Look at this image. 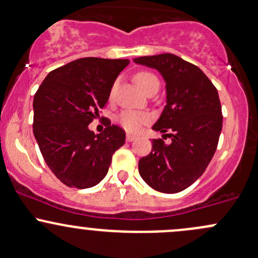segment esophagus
<instances>
[{
  "mask_svg": "<svg viewBox=\"0 0 258 258\" xmlns=\"http://www.w3.org/2000/svg\"><path fill=\"white\" fill-rule=\"evenodd\" d=\"M134 140H137V137H135V135L126 134V141H134Z\"/></svg>",
  "mask_w": 258,
  "mask_h": 258,
  "instance_id": "34e87169",
  "label": "esophagus"
}]
</instances>
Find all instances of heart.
Returning <instances> with one entry per match:
<instances>
[{
    "label": "heart",
    "instance_id": "b5f03b06",
    "mask_svg": "<svg viewBox=\"0 0 258 258\" xmlns=\"http://www.w3.org/2000/svg\"><path fill=\"white\" fill-rule=\"evenodd\" d=\"M135 84L140 87L141 91L146 92L149 88L157 86L159 87V79L154 74L148 71H140L134 76ZM151 120V115L145 112H137V110H124L118 117V121L124 129L130 133H137L141 126L148 124Z\"/></svg>",
    "mask_w": 258,
    "mask_h": 258
}]
</instances>
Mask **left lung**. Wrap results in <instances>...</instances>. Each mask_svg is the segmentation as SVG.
I'll return each mask as SVG.
<instances>
[{
	"instance_id": "left-lung-1",
	"label": "left lung",
	"mask_w": 258,
	"mask_h": 258,
	"mask_svg": "<svg viewBox=\"0 0 258 258\" xmlns=\"http://www.w3.org/2000/svg\"><path fill=\"white\" fill-rule=\"evenodd\" d=\"M134 62L156 69L166 82V106L152 129L170 144L152 140L139 161L141 178L155 190L177 193L203 174L217 150L223 115L218 91L206 74L173 54L140 56Z\"/></svg>"
}]
</instances>
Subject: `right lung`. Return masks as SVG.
<instances>
[{"label": "right lung", "instance_id": "1", "mask_svg": "<svg viewBox=\"0 0 258 258\" xmlns=\"http://www.w3.org/2000/svg\"><path fill=\"white\" fill-rule=\"evenodd\" d=\"M128 59L82 57L50 71L33 101V133L51 172L68 187L98 184L112 156L125 143V132L108 120L95 134L88 129L109 98Z\"/></svg>", "mask_w": 258, "mask_h": 258}]
</instances>
